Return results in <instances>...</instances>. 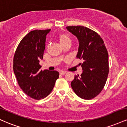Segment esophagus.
<instances>
[{
  "label": "esophagus",
  "instance_id": "1",
  "mask_svg": "<svg viewBox=\"0 0 127 127\" xmlns=\"http://www.w3.org/2000/svg\"><path fill=\"white\" fill-rule=\"evenodd\" d=\"M60 75H65V74L66 73V72H65V71H61V72H60Z\"/></svg>",
  "mask_w": 127,
  "mask_h": 127
}]
</instances>
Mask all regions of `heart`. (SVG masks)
Listing matches in <instances>:
<instances>
[{"label":"heart","instance_id":"b5f03b06","mask_svg":"<svg viewBox=\"0 0 127 127\" xmlns=\"http://www.w3.org/2000/svg\"><path fill=\"white\" fill-rule=\"evenodd\" d=\"M57 39L59 40V43L60 45L63 46V45L66 44V43H70L72 39L71 37H70L69 35L65 33H60V34L57 36Z\"/></svg>","mask_w":127,"mask_h":127}]
</instances>
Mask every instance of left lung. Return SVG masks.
<instances>
[{
    "label": "left lung",
    "instance_id": "left-lung-1",
    "mask_svg": "<svg viewBox=\"0 0 127 127\" xmlns=\"http://www.w3.org/2000/svg\"><path fill=\"white\" fill-rule=\"evenodd\" d=\"M67 30L79 42L76 58L82 60L83 72L75 76L71 87L80 98L90 100L98 95L109 73V55L103 39L98 33L84 26H68Z\"/></svg>",
    "mask_w": 127,
    "mask_h": 127
}]
</instances>
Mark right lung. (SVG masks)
I'll list each match as a JSON object with an SVG mask.
<instances>
[{
  "mask_svg": "<svg viewBox=\"0 0 127 127\" xmlns=\"http://www.w3.org/2000/svg\"><path fill=\"white\" fill-rule=\"evenodd\" d=\"M51 29L29 32L19 43L14 57L13 69L18 85L32 98L48 96L59 78L57 71L40 70L39 60L43 59L45 42Z\"/></svg>",
  "mask_w": 127,
  "mask_h": 127,
  "instance_id": "1",
  "label": "right lung"
}]
</instances>
